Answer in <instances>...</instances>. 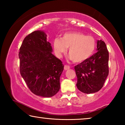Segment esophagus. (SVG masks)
Wrapping results in <instances>:
<instances>
[{"label":"esophagus","mask_w":125,"mask_h":125,"mask_svg":"<svg viewBox=\"0 0 125 125\" xmlns=\"http://www.w3.org/2000/svg\"><path fill=\"white\" fill-rule=\"evenodd\" d=\"M70 68V67H69V65H65L64 66V70H68V69H69Z\"/></svg>","instance_id":"1"}]
</instances>
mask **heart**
<instances>
[{
    "label": "heart",
    "instance_id": "b5f03b06",
    "mask_svg": "<svg viewBox=\"0 0 125 125\" xmlns=\"http://www.w3.org/2000/svg\"><path fill=\"white\" fill-rule=\"evenodd\" d=\"M54 52L58 57L67 51L69 48L68 55L74 63L83 62L90 57L94 52L96 41L92 36H85L80 32L66 33L61 39H56L53 41Z\"/></svg>",
    "mask_w": 125,
    "mask_h": 125
}]
</instances>
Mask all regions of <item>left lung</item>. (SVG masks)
Here are the masks:
<instances>
[{
    "label": "left lung",
    "instance_id": "1",
    "mask_svg": "<svg viewBox=\"0 0 125 125\" xmlns=\"http://www.w3.org/2000/svg\"><path fill=\"white\" fill-rule=\"evenodd\" d=\"M96 50L90 57L74 67L77 87L86 94L100 90L109 74V52L102 40L97 41Z\"/></svg>",
    "mask_w": 125,
    "mask_h": 125
}]
</instances>
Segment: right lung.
<instances>
[{"label": "right lung", "instance_id": "1", "mask_svg": "<svg viewBox=\"0 0 125 125\" xmlns=\"http://www.w3.org/2000/svg\"><path fill=\"white\" fill-rule=\"evenodd\" d=\"M52 52L47 35L37 30L25 37L19 52L21 75L31 92L45 98L60 90V78L64 68L62 61Z\"/></svg>", "mask_w": 125, "mask_h": 125}]
</instances>
